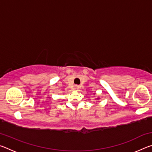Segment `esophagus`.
Masks as SVG:
<instances>
[{
  "label": "esophagus",
  "instance_id": "34e87169",
  "mask_svg": "<svg viewBox=\"0 0 152 152\" xmlns=\"http://www.w3.org/2000/svg\"><path fill=\"white\" fill-rule=\"evenodd\" d=\"M78 88H79L78 86H76V88H76V89H78Z\"/></svg>",
  "mask_w": 152,
  "mask_h": 152
}]
</instances>
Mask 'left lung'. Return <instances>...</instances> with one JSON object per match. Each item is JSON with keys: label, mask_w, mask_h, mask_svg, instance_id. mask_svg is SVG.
<instances>
[{"label": "left lung", "mask_w": 152, "mask_h": 152, "mask_svg": "<svg viewBox=\"0 0 152 152\" xmlns=\"http://www.w3.org/2000/svg\"><path fill=\"white\" fill-rule=\"evenodd\" d=\"M96 99V101H99V100L100 99V98H99V97H98V98H96V99Z\"/></svg>", "instance_id": "8db88e82"}]
</instances>
